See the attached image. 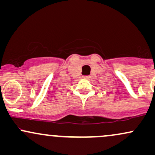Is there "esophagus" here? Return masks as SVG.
Wrapping results in <instances>:
<instances>
[{"instance_id":"34e87169","label":"esophagus","mask_w":155,"mask_h":155,"mask_svg":"<svg viewBox=\"0 0 155 155\" xmlns=\"http://www.w3.org/2000/svg\"><path fill=\"white\" fill-rule=\"evenodd\" d=\"M83 79H90V76H83Z\"/></svg>"}]
</instances>
